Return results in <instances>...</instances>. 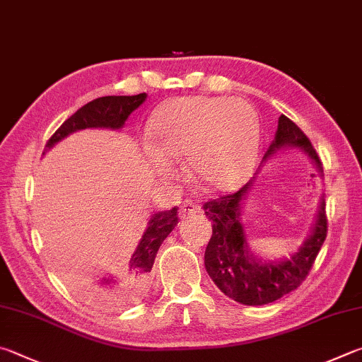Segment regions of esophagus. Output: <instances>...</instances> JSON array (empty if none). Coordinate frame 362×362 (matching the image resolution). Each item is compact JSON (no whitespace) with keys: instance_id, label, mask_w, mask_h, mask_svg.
<instances>
[{"instance_id":"34e87169","label":"esophagus","mask_w":362,"mask_h":362,"mask_svg":"<svg viewBox=\"0 0 362 362\" xmlns=\"http://www.w3.org/2000/svg\"><path fill=\"white\" fill-rule=\"evenodd\" d=\"M196 212H199V206H198V204L193 202L192 199H187L185 202L182 204L179 215H180V218H187V216L194 215Z\"/></svg>"}]
</instances>
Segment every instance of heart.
Instances as JSON below:
<instances>
[{
  "mask_svg": "<svg viewBox=\"0 0 362 362\" xmlns=\"http://www.w3.org/2000/svg\"><path fill=\"white\" fill-rule=\"evenodd\" d=\"M146 155L156 175H174L185 156L192 179L209 192H231L247 180L258 158L261 124L240 98L180 96L166 101L148 122Z\"/></svg>",
  "mask_w": 362,
  "mask_h": 362,
  "instance_id": "obj_1",
  "label": "heart"
}]
</instances>
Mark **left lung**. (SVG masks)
I'll return each mask as SVG.
<instances>
[{"mask_svg":"<svg viewBox=\"0 0 362 362\" xmlns=\"http://www.w3.org/2000/svg\"><path fill=\"white\" fill-rule=\"evenodd\" d=\"M284 147L304 150L320 173H323L320 156L308 137L290 118L280 115L275 141L269 147L262 163ZM255 179L256 177L245 183L239 192L204 202V212L214 223L212 238L204 255V264L210 279L228 298L245 305H264L284 298L302 285L326 239L327 218L325 212L326 204L325 199H321L312 234L290 259H258L250 252L245 229L240 220L242 201L253 187Z\"/></svg>","mask_w":362,"mask_h":362,"instance_id":"obj_1","label":"left lung"}]
</instances>
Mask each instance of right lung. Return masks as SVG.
<instances>
[{
  "mask_svg": "<svg viewBox=\"0 0 362 362\" xmlns=\"http://www.w3.org/2000/svg\"><path fill=\"white\" fill-rule=\"evenodd\" d=\"M147 95L139 93L134 96H103L90 101L83 107L71 115L60 128H58L45 147H54L57 142L64 139L68 134L85 128H110L120 129L128 115L146 101ZM177 207L164 210L152 216L148 221L147 231L137 245L134 255L131 256L129 269L122 280L112 277L88 279L82 274L64 272V279L74 288V291L88 300L90 304L101 308H120L142 299L150 286V271L161 247L163 240L177 226L179 216Z\"/></svg>",
  "mask_w": 362,
  "mask_h": 362,
  "instance_id": "obj_1",
  "label": "right lung"
}]
</instances>
